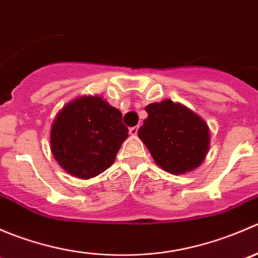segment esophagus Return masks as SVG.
I'll return each mask as SVG.
<instances>
[{"instance_id":"1","label":"esophagus","mask_w":258,"mask_h":258,"mask_svg":"<svg viewBox=\"0 0 258 258\" xmlns=\"http://www.w3.org/2000/svg\"><path fill=\"white\" fill-rule=\"evenodd\" d=\"M137 132H139V126L130 127V135H132V136H136Z\"/></svg>"}]
</instances>
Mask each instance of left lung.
Segmentation results:
<instances>
[{"label":"left lung","instance_id":"obj_1","mask_svg":"<svg viewBox=\"0 0 258 258\" xmlns=\"http://www.w3.org/2000/svg\"><path fill=\"white\" fill-rule=\"evenodd\" d=\"M146 112L139 137L160 167L179 175L201 165L210 145L209 127L201 117L171 100L151 103Z\"/></svg>","mask_w":258,"mask_h":258}]
</instances>
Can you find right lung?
Instances as JSON below:
<instances>
[{
  "instance_id": "1",
  "label": "right lung",
  "mask_w": 258,
  "mask_h": 258,
  "mask_svg": "<svg viewBox=\"0 0 258 258\" xmlns=\"http://www.w3.org/2000/svg\"><path fill=\"white\" fill-rule=\"evenodd\" d=\"M127 136L128 128L117 108L101 97H81L54 119L52 155L70 175L87 179L112 165Z\"/></svg>"
}]
</instances>
